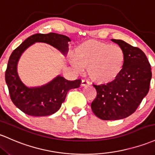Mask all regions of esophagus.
Wrapping results in <instances>:
<instances>
[{
    "label": "esophagus",
    "mask_w": 155,
    "mask_h": 155,
    "mask_svg": "<svg viewBox=\"0 0 155 155\" xmlns=\"http://www.w3.org/2000/svg\"><path fill=\"white\" fill-rule=\"evenodd\" d=\"M90 84V82L88 81L87 80H84V79H83L82 81H81V87H85V86H88Z\"/></svg>",
    "instance_id": "esophagus-1"
}]
</instances>
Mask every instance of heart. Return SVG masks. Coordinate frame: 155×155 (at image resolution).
<instances>
[{"label": "heart", "mask_w": 155, "mask_h": 155, "mask_svg": "<svg viewBox=\"0 0 155 155\" xmlns=\"http://www.w3.org/2000/svg\"><path fill=\"white\" fill-rule=\"evenodd\" d=\"M71 64L78 72L87 68L90 79L98 84H107L118 77L123 69L125 55L118 45L96 40L80 44L74 51Z\"/></svg>", "instance_id": "b5f03b06"}]
</instances>
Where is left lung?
<instances>
[{
  "instance_id": "left-lung-1",
  "label": "left lung",
  "mask_w": 155,
  "mask_h": 155,
  "mask_svg": "<svg viewBox=\"0 0 155 155\" xmlns=\"http://www.w3.org/2000/svg\"><path fill=\"white\" fill-rule=\"evenodd\" d=\"M112 41L124 50L123 69L118 77L107 84L93 85L97 96L91 104L93 113L102 120H119L130 116L149 91L151 66L140 48L121 40Z\"/></svg>"
}]
</instances>
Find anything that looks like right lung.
Returning a JSON list of instances; mask_svg holds the SVG:
<instances>
[{
	"instance_id": "obj_1",
	"label": "right lung",
	"mask_w": 155,
	"mask_h": 155,
	"mask_svg": "<svg viewBox=\"0 0 155 155\" xmlns=\"http://www.w3.org/2000/svg\"><path fill=\"white\" fill-rule=\"evenodd\" d=\"M71 41L68 37L57 33L36 34L27 38L12 53L5 79L12 101L23 113L38 117L55 113L60 109L68 91L79 87L81 80L69 81L58 75L43 85H25L18 72V64L22 54L36 42H42L57 48L65 57L69 50L68 42Z\"/></svg>"
}]
</instances>
